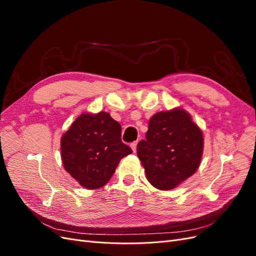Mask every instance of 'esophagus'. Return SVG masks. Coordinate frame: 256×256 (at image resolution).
I'll list each match as a JSON object with an SVG mask.
<instances>
[{"label":"esophagus","instance_id":"esophagus-1","mask_svg":"<svg viewBox=\"0 0 256 256\" xmlns=\"http://www.w3.org/2000/svg\"><path fill=\"white\" fill-rule=\"evenodd\" d=\"M136 145H138V142H134V143H131V144H130L131 150H132V152H136Z\"/></svg>","mask_w":256,"mask_h":256}]
</instances>
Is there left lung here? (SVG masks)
<instances>
[{"label": "left lung", "mask_w": 256, "mask_h": 256, "mask_svg": "<svg viewBox=\"0 0 256 256\" xmlns=\"http://www.w3.org/2000/svg\"><path fill=\"white\" fill-rule=\"evenodd\" d=\"M136 154L147 180L172 190L196 172L204 150L203 131L182 108L154 114Z\"/></svg>", "instance_id": "left-lung-1"}]
</instances>
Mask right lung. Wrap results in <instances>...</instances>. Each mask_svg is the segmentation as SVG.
Masks as SVG:
<instances>
[{"instance_id":"1","label":"right lung","mask_w":256,"mask_h":256,"mask_svg":"<svg viewBox=\"0 0 256 256\" xmlns=\"http://www.w3.org/2000/svg\"><path fill=\"white\" fill-rule=\"evenodd\" d=\"M110 113H82L60 138L64 168L81 187L94 190L110 180L122 158L132 152Z\"/></svg>"}]
</instances>
